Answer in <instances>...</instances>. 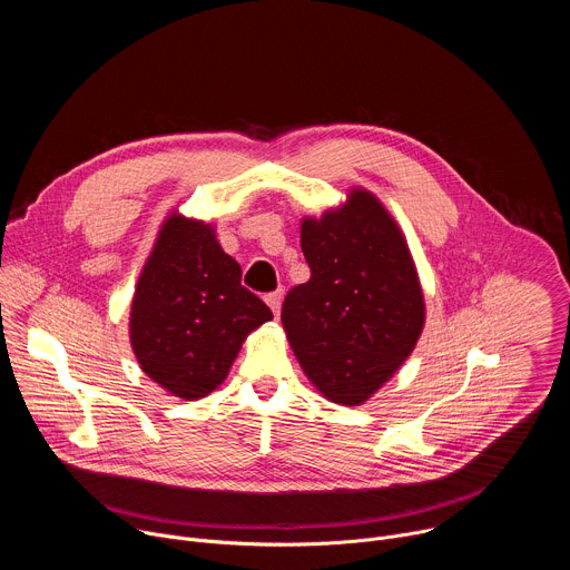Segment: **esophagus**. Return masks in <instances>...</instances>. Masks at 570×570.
<instances>
[{
	"label": "esophagus",
	"instance_id": "1",
	"mask_svg": "<svg viewBox=\"0 0 570 570\" xmlns=\"http://www.w3.org/2000/svg\"><path fill=\"white\" fill-rule=\"evenodd\" d=\"M282 291H275V293H271L268 297H266V304L271 306V311L275 313V317H279V313H282Z\"/></svg>",
	"mask_w": 570,
	"mask_h": 570
}]
</instances>
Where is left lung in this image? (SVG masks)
I'll list each match as a JSON object with an SVG mask.
<instances>
[{
	"instance_id": "obj_1",
	"label": "left lung",
	"mask_w": 570,
	"mask_h": 570,
	"mask_svg": "<svg viewBox=\"0 0 570 570\" xmlns=\"http://www.w3.org/2000/svg\"><path fill=\"white\" fill-rule=\"evenodd\" d=\"M311 279L282 306L288 345L324 399L361 405L409 358L426 302L413 253L387 207L365 187L320 216H302Z\"/></svg>"
}]
</instances>
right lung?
<instances>
[{
    "instance_id": "obj_1",
    "label": "right lung",
    "mask_w": 570,
    "mask_h": 570,
    "mask_svg": "<svg viewBox=\"0 0 570 570\" xmlns=\"http://www.w3.org/2000/svg\"><path fill=\"white\" fill-rule=\"evenodd\" d=\"M271 320V308L240 286V266L220 248L216 227L171 209L130 302L128 336L141 372L171 396L203 399Z\"/></svg>"
}]
</instances>
